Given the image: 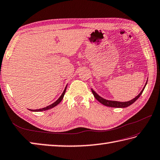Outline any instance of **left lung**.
Segmentation results:
<instances>
[{
  "mask_svg": "<svg viewBox=\"0 0 160 160\" xmlns=\"http://www.w3.org/2000/svg\"><path fill=\"white\" fill-rule=\"evenodd\" d=\"M147 82L148 81H146V82L145 84L144 87H143V89L142 90V92H141L138 95H137L135 98H134L133 99L130 100V101H126V102H120V101H109V100H107V99H105L102 98L101 96H100L98 93H97L94 90H93V89H92L91 90H92V92L93 93V96L95 97L96 99L97 100V101H99L101 103H102V105H104L105 106H108V107H111V108H127L128 107V106H130L132 104V103H134V102H135L137 99H138L140 96L142 95V93H143V90H144L145 87H146V85L147 84Z\"/></svg>",
  "mask_w": 160,
  "mask_h": 160,
  "instance_id": "obj_1",
  "label": "left lung"
}]
</instances>
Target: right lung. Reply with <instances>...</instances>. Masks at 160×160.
<instances>
[{"mask_svg": "<svg viewBox=\"0 0 160 160\" xmlns=\"http://www.w3.org/2000/svg\"><path fill=\"white\" fill-rule=\"evenodd\" d=\"M67 85L66 86L65 89H64V92H63V93H62V95L60 96V97H59V98L55 102L52 103L51 105H48V106H47V107L42 108V109H30V111H32V112H42V111H46V110H48V109H51V108H52L55 107V106H57V105L59 104V103L62 101V99H63L64 96L65 92H66V89H67Z\"/></svg>", "mask_w": 160, "mask_h": 160, "instance_id": "obj_1", "label": "right lung"}]
</instances>
